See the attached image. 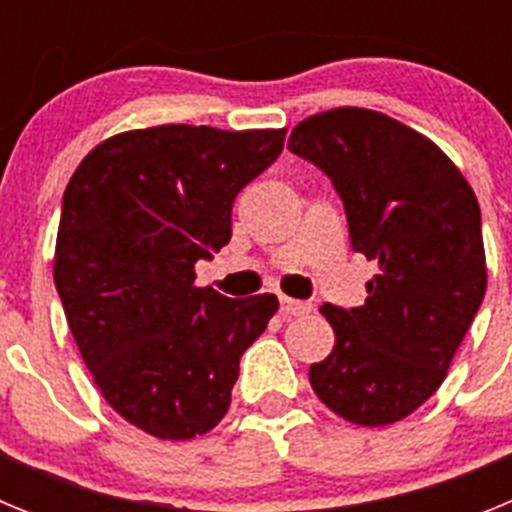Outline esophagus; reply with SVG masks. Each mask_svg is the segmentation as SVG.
Instances as JSON below:
<instances>
[{"mask_svg":"<svg viewBox=\"0 0 512 512\" xmlns=\"http://www.w3.org/2000/svg\"><path fill=\"white\" fill-rule=\"evenodd\" d=\"M282 307H279V310H282V315L284 318H292V315H307V312L312 310L310 305H307V302H302V300H292V297H282Z\"/></svg>","mask_w":512,"mask_h":512,"instance_id":"obj_1","label":"esophagus"}]
</instances>
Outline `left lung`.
Masks as SVG:
<instances>
[{"mask_svg":"<svg viewBox=\"0 0 512 512\" xmlns=\"http://www.w3.org/2000/svg\"><path fill=\"white\" fill-rule=\"evenodd\" d=\"M287 148L330 176L351 246L377 264L364 305L320 307L336 346L312 390L348 423H397L441 387L485 297L474 189L433 140L364 107L307 117Z\"/></svg>","mask_w":512,"mask_h":512,"instance_id":"1","label":"left lung"}]
</instances>
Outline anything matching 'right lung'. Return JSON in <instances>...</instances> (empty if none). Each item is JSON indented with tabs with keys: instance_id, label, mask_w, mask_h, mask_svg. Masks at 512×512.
I'll use <instances>...</instances> for the list:
<instances>
[{
	"instance_id": "right-lung-1",
	"label": "right lung",
	"mask_w": 512,
	"mask_h": 512,
	"mask_svg": "<svg viewBox=\"0 0 512 512\" xmlns=\"http://www.w3.org/2000/svg\"><path fill=\"white\" fill-rule=\"evenodd\" d=\"M282 130L158 125L102 140L63 192L53 282L110 408L189 441L230 408L241 354L279 310L197 287L194 264L230 241L233 202L282 153Z\"/></svg>"
}]
</instances>
